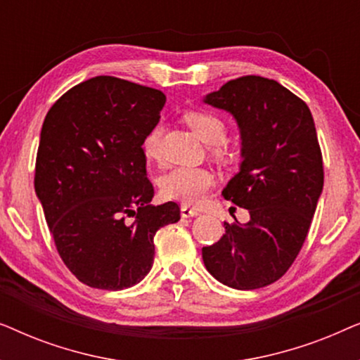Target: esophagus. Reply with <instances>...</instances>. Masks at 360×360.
Masks as SVG:
<instances>
[{
  "label": "esophagus",
  "instance_id": "esophagus-1",
  "mask_svg": "<svg viewBox=\"0 0 360 360\" xmlns=\"http://www.w3.org/2000/svg\"><path fill=\"white\" fill-rule=\"evenodd\" d=\"M180 213H181V218H193V216L200 214V211L195 208H190V206H186V205H181Z\"/></svg>",
  "mask_w": 360,
  "mask_h": 360
}]
</instances>
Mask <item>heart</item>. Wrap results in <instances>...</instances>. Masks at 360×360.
Listing matches in <instances>:
<instances>
[{
	"mask_svg": "<svg viewBox=\"0 0 360 360\" xmlns=\"http://www.w3.org/2000/svg\"><path fill=\"white\" fill-rule=\"evenodd\" d=\"M186 124L195 132L196 137L206 144H218L226 136V124L218 116L210 112H190L186 115ZM159 129H154L144 141L147 155H154L159 144ZM214 154L224 159L229 155L228 149L216 147ZM214 185L213 172L203 167H175L160 176L159 186L165 198L180 201L184 205H200Z\"/></svg>",
	"mask_w": 360,
	"mask_h": 360,
	"instance_id": "b5f03b06",
	"label": "heart"
}]
</instances>
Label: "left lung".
Returning <instances> with one entry per match:
<instances>
[{"instance_id":"left-lung-1","label":"left lung","mask_w":360,"mask_h":360,"mask_svg":"<svg viewBox=\"0 0 360 360\" xmlns=\"http://www.w3.org/2000/svg\"><path fill=\"white\" fill-rule=\"evenodd\" d=\"M229 112L240 134L239 172L223 196L250 219L224 223L218 243L201 249L208 272L238 290L274 283L307 239L323 193V157L307 103L278 82L240 77L203 98Z\"/></svg>"}]
</instances>
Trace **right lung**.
<instances>
[{
  "instance_id": "right-lung-1",
  "label": "right lung",
  "mask_w": 360,
  "mask_h": 360,
  "mask_svg": "<svg viewBox=\"0 0 360 360\" xmlns=\"http://www.w3.org/2000/svg\"><path fill=\"white\" fill-rule=\"evenodd\" d=\"M164 105L160 90L95 77L58 98L44 120L34 188L58 254L88 287L139 283L154 264L155 233L180 219L174 201L149 205L142 144Z\"/></svg>"
}]
</instances>
